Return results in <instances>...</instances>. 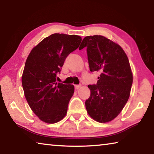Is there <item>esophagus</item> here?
Returning a JSON list of instances; mask_svg holds the SVG:
<instances>
[{
	"label": "esophagus",
	"mask_w": 154,
	"mask_h": 154,
	"mask_svg": "<svg viewBox=\"0 0 154 154\" xmlns=\"http://www.w3.org/2000/svg\"><path fill=\"white\" fill-rule=\"evenodd\" d=\"M81 86H82V85H75V89H76V90H77V89H79V88Z\"/></svg>",
	"instance_id": "obj_1"
}]
</instances>
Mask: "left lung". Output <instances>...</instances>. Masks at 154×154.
<instances>
[{
	"label": "left lung",
	"mask_w": 154,
	"mask_h": 154,
	"mask_svg": "<svg viewBox=\"0 0 154 154\" xmlns=\"http://www.w3.org/2000/svg\"><path fill=\"white\" fill-rule=\"evenodd\" d=\"M84 48L90 71L100 72L97 83L88 85L90 96L85 107L96 122H110L129 98L133 79L128 58L120 46L101 35L85 36L79 49Z\"/></svg>",
	"instance_id": "1"
}]
</instances>
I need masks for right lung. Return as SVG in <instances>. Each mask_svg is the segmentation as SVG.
Instances as JSON below:
<instances>
[{"mask_svg":"<svg viewBox=\"0 0 154 154\" xmlns=\"http://www.w3.org/2000/svg\"><path fill=\"white\" fill-rule=\"evenodd\" d=\"M82 37L55 33L44 38L28 55L22 77L24 95L41 120L56 123L66 116L74 85L57 83L65 59L79 48Z\"/></svg>","mask_w":154,"mask_h":154,"instance_id":"add662e5","label":"right lung"}]
</instances>
